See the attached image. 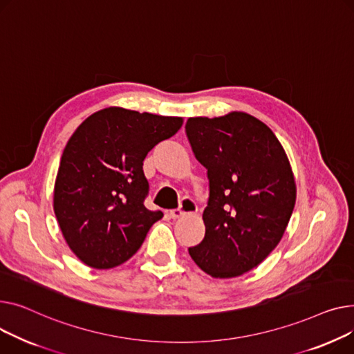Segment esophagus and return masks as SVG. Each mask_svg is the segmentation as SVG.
Returning <instances> with one entry per match:
<instances>
[{
  "mask_svg": "<svg viewBox=\"0 0 354 354\" xmlns=\"http://www.w3.org/2000/svg\"><path fill=\"white\" fill-rule=\"evenodd\" d=\"M196 205H194V203L192 201V200H189V198H184L183 200V203H181V205L178 207V209H176V210H171L170 213H169V216L171 217V218H180L181 216H184V214H193V213H196Z\"/></svg>",
  "mask_w": 354,
  "mask_h": 354,
  "instance_id": "obj_1",
  "label": "esophagus"
}]
</instances>
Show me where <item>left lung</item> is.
Returning a JSON list of instances; mask_svg holds the SVG:
<instances>
[{"label": "left lung", "instance_id": "obj_1", "mask_svg": "<svg viewBox=\"0 0 354 354\" xmlns=\"http://www.w3.org/2000/svg\"><path fill=\"white\" fill-rule=\"evenodd\" d=\"M185 131L207 169L204 239L189 253L214 279L239 277L280 243L296 204V181L281 142L244 111L190 117Z\"/></svg>", "mask_w": 354, "mask_h": 354}]
</instances>
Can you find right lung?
Listing matches in <instances>:
<instances>
[{
  "label": "right lung",
  "mask_w": 354,
  "mask_h": 354,
  "mask_svg": "<svg viewBox=\"0 0 354 354\" xmlns=\"http://www.w3.org/2000/svg\"><path fill=\"white\" fill-rule=\"evenodd\" d=\"M183 117L102 109L82 121L62 151L53 207L70 250L88 267L126 263L162 217L145 209L142 161L173 137Z\"/></svg>",
  "instance_id": "right-lung-1"
}]
</instances>
